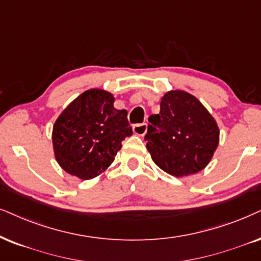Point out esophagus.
<instances>
[{
	"label": "esophagus",
	"instance_id": "1",
	"mask_svg": "<svg viewBox=\"0 0 261 261\" xmlns=\"http://www.w3.org/2000/svg\"><path fill=\"white\" fill-rule=\"evenodd\" d=\"M133 131H134L135 135H138V136H143V135L147 133V124L146 123L135 124L133 126Z\"/></svg>",
	"mask_w": 261,
	"mask_h": 261
}]
</instances>
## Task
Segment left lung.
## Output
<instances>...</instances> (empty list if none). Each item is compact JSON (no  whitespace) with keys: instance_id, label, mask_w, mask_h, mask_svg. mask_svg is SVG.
<instances>
[{"instance_id":"8db88e82","label":"left lung","mask_w":261,"mask_h":261,"mask_svg":"<svg viewBox=\"0 0 261 261\" xmlns=\"http://www.w3.org/2000/svg\"><path fill=\"white\" fill-rule=\"evenodd\" d=\"M144 136L151 159L174 177L200 172L212 159L219 144L217 121L201 102L189 92H166L160 113L148 118Z\"/></svg>"}]
</instances>
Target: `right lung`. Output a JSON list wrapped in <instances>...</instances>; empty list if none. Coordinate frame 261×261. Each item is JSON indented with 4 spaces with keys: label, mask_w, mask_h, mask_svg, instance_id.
<instances>
[{
    "label": "right lung",
    "mask_w": 261,
    "mask_h": 261,
    "mask_svg": "<svg viewBox=\"0 0 261 261\" xmlns=\"http://www.w3.org/2000/svg\"><path fill=\"white\" fill-rule=\"evenodd\" d=\"M113 103L111 92L90 89L59 115L51 140L62 170L81 179H91L113 163L121 142L133 135L127 112L115 110Z\"/></svg>",
    "instance_id": "obj_1"
}]
</instances>
